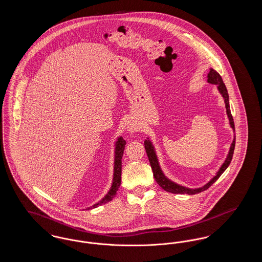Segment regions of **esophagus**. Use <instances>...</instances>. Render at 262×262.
<instances>
[{
	"label": "esophagus",
	"mask_w": 262,
	"mask_h": 262,
	"mask_svg": "<svg viewBox=\"0 0 262 262\" xmlns=\"http://www.w3.org/2000/svg\"><path fill=\"white\" fill-rule=\"evenodd\" d=\"M127 130H128V132H130V133L137 132V126L135 125H129L127 126Z\"/></svg>",
	"instance_id": "esophagus-1"
}]
</instances>
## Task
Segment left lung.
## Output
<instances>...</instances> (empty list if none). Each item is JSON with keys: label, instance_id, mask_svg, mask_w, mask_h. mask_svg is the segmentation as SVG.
<instances>
[{"label": "left lung", "instance_id": "8db88e82", "mask_svg": "<svg viewBox=\"0 0 262 262\" xmlns=\"http://www.w3.org/2000/svg\"><path fill=\"white\" fill-rule=\"evenodd\" d=\"M207 77H208L207 81H208L209 83H212V84H216L217 88L219 89V91H220V93L222 94V96H223V98H224L225 105H226V109H227V115H228V118H229V121H230V125L232 126V128L235 130L234 119H233V116H232L231 110H230L229 95H228V91H227V88L225 86L224 81H223L221 75H219L215 70L210 69V72H209V74L207 75ZM235 144H236V137H235L233 142H232V145H231V148H230V151H229V154H228L227 159L225 160V162L223 163V165L221 166L220 170L218 171V173L212 179L211 181L202 187L191 189V188H187V187H182V186H180V185H177V184L171 182L169 179H167V178L164 176L162 171H161V169H160L159 163H158L157 157H156V153H155V150H154V147H153L151 141H149L148 139H147V140H144V147H145L147 156H148V159H149L150 166H151V169H152V171H153L154 179L156 180V182L158 183V185L162 187L164 190H166V191H168V192H172V193H183V194H184V193H187V194L200 193V192L203 191V190H206L208 187H211L212 185L219 179V177L224 173L225 170L228 168V166L230 165V163L232 161L233 154H234V150H235Z\"/></svg>", "mask_w": 262, "mask_h": 262}]
</instances>
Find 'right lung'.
<instances>
[{"label":"right lung","instance_id":"obj_1","mask_svg":"<svg viewBox=\"0 0 262 262\" xmlns=\"http://www.w3.org/2000/svg\"><path fill=\"white\" fill-rule=\"evenodd\" d=\"M125 140L123 137H119L116 142V148H115V165H114V178H113V185L109 192L104 196V199L98 203L94 204L92 207L95 208L98 205L105 204L114 199L115 194L117 193L118 188L121 185V174H122V157L125 150Z\"/></svg>","mask_w":262,"mask_h":262}]
</instances>
